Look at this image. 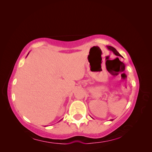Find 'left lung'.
Here are the masks:
<instances>
[{
  "label": "left lung",
  "mask_w": 152,
  "mask_h": 152,
  "mask_svg": "<svg viewBox=\"0 0 152 152\" xmlns=\"http://www.w3.org/2000/svg\"><path fill=\"white\" fill-rule=\"evenodd\" d=\"M107 48H108L110 50H112V51L116 55V56H121V54L118 53L117 50L115 49L114 48H113V47H112V46H107ZM111 121H113L112 119Z\"/></svg>",
  "instance_id": "obj_1"
}]
</instances>
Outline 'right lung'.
Listing matches in <instances>:
<instances>
[{"label": "right lung", "instance_id": "right-lung-1", "mask_svg": "<svg viewBox=\"0 0 152 152\" xmlns=\"http://www.w3.org/2000/svg\"><path fill=\"white\" fill-rule=\"evenodd\" d=\"M28 54H29V53H28ZM27 56H28V55H27Z\"/></svg>", "mask_w": 152, "mask_h": 152}]
</instances>
